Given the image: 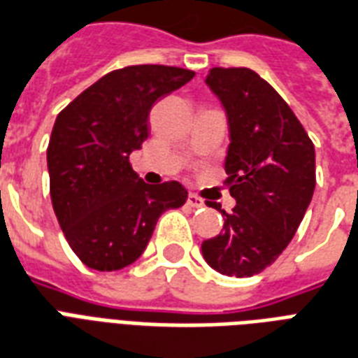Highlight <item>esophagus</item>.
Segmentation results:
<instances>
[{"label":"esophagus","instance_id":"1","mask_svg":"<svg viewBox=\"0 0 358 358\" xmlns=\"http://www.w3.org/2000/svg\"><path fill=\"white\" fill-rule=\"evenodd\" d=\"M187 203H189L190 208H194V209H200L206 206L200 196H196V194H189V200H187Z\"/></svg>","mask_w":358,"mask_h":358}]
</instances>
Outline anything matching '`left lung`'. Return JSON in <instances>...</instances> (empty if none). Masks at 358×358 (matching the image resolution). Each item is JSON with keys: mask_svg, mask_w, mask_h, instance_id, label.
I'll return each instance as SVG.
<instances>
[{"mask_svg": "<svg viewBox=\"0 0 358 358\" xmlns=\"http://www.w3.org/2000/svg\"><path fill=\"white\" fill-rule=\"evenodd\" d=\"M209 90L227 113L224 169L232 213L219 203L222 232L201 243L213 270L251 278L275 262L302 222L315 190V147L296 115L259 73L247 67H213Z\"/></svg>", "mask_w": 358, "mask_h": 358, "instance_id": "1", "label": "left lung"}]
</instances>
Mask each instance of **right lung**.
I'll return each instance as SVG.
<instances>
[{
	"label": "right lung",
	"instance_id": "add662e5",
	"mask_svg": "<svg viewBox=\"0 0 358 358\" xmlns=\"http://www.w3.org/2000/svg\"><path fill=\"white\" fill-rule=\"evenodd\" d=\"M192 77L182 67H122L56 117L47 149L50 200L67 243L88 268L115 271L136 262L160 215L189 198L181 182H145L128 158L149 138L155 101Z\"/></svg>",
	"mask_w": 358,
	"mask_h": 358
}]
</instances>
